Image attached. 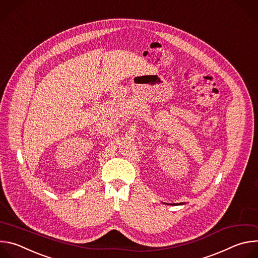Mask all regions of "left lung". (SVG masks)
<instances>
[{
  "label": "left lung",
  "instance_id": "8db88e82",
  "mask_svg": "<svg viewBox=\"0 0 258 258\" xmlns=\"http://www.w3.org/2000/svg\"><path fill=\"white\" fill-rule=\"evenodd\" d=\"M164 204H168V205H182V204H185V203H164Z\"/></svg>",
  "mask_w": 258,
  "mask_h": 258
}]
</instances>
